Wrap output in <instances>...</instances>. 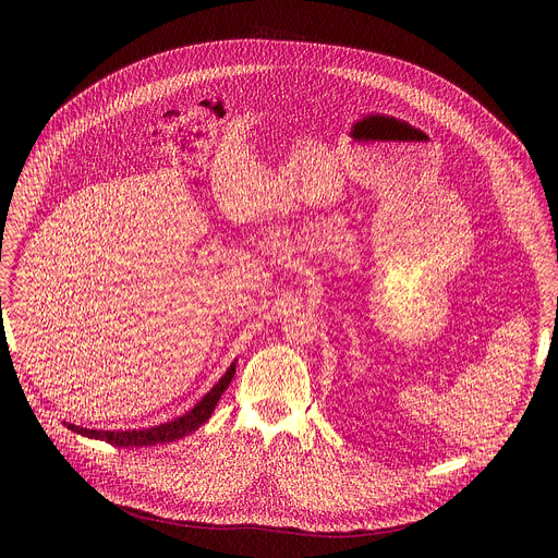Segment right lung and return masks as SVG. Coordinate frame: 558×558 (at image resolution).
<instances>
[{
    "instance_id": "add662e5",
    "label": "right lung",
    "mask_w": 558,
    "mask_h": 558,
    "mask_svg": "<svg viewBox=\"0 0 558 558\" xmlns=\"http://www.w3.org/2000/svg\"><path fill=\"white\" fill-rule=\"evenodd\" d=\"M235 373V362L227 368V373L218 379V384L203 397V400L187 411L183 417L172 420L168 424L161 426H154V428H143V430H90V428H78L74 424H65L70 430L90 437V439H101L108 441L112 446L119 448H143V446H156V444H170L177 439H183L185 435L194 433L196 428H201L214 413L220 395L227 390V386L231 384V377Z\"/></svg>"
}]
</instances>
